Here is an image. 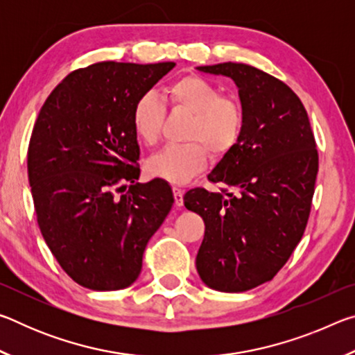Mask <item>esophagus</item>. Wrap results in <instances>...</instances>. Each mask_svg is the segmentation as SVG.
Segmentation results:
<instances>
[{"instance_id":"34e87169","label":"esophagus","mask_w":355,"mask_h":355,"mask_svg":"<svg viewBox=\"0 0 355 355\" xmlns=\"http://www.w3.org/2000/svg\"><path fill=\"white\" fill-rule=\"evenodd\" d=\"M173 199H175V205L182 207L183 205V189L178 188V186H173Z\"/></svg>"}]
</instances>
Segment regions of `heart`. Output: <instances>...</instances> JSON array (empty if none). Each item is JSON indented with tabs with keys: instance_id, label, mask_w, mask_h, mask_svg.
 <instances>
[{
	"instance_id": "heart-1",
	"label": "heart",
	"mask_w": 355,
	"mask_h": 355,
	"mask_svg": "<svg viewBox=\"0 0 355 355\" xmlns=\"http://www.w3.org/2000/svg\"><path fill=\"white\" fill-rule=\"evenodd\" d=\"M166 98L173 106L192 114L182 146H166L147 161L150 175L173 184H183L208 164V150L225 155L236 146L243 133L244 116L238 101L222 97L219 87L202 76L178 78L166 89ZM164 122V106L155 92H144L135 101L131 123L139 139L152 146L158 141Z\"/></svg>"
}]
</instances>
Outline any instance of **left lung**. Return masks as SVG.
<instances>
[{"label": "left lung", "mask_w": 355, "mask_h": 355, "mask_svg": "<svg viewBox=\"0 0 355 355\" xmlns=\"http://www.w3.org/2000/svg\"><path fill=\"white\" fill-rule=\"evenodd\" d=\"M238 87L244 116L236 146L208 173L233 192L203 188L184 207L205 222L197 272L207 286L243 293L271 280L307 225L318 173V150L302 101L285 83L245 64L202 65Z\"/></svg>", "instance_id": "obj_1"}]
</instances>
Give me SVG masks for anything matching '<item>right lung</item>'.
<instances>
[{
	"mask_svg": "<svg viewBox=\"0 0 355 355\" xmlns=\"http://www.w3.org/2000/svg\"><path fill=\"white\" fill-rule=\"evenodd\" d=\"M175 62H100L71 71L42 106L28 148L37 224L61 268L95 291L123 290L173 205L169 183H137L135 101ZM122 196L116 190L126 187Z\"/></svg>",
	"mask_w": 355,
	"mask_h": 355,
	"instance_id": "add662e5",
	"label": "right lung"
}]
</instances>
